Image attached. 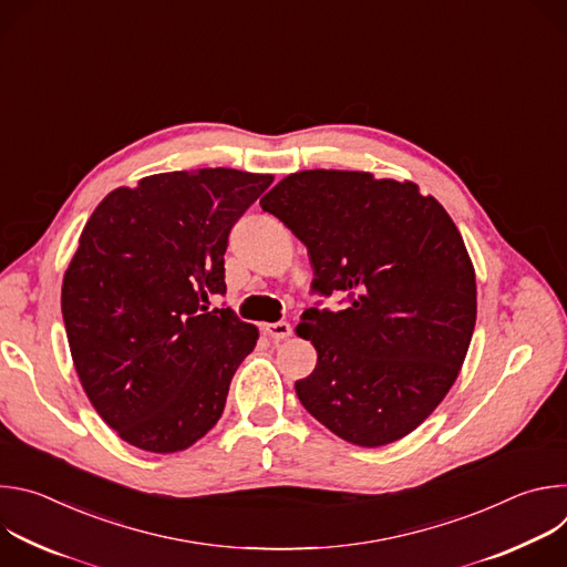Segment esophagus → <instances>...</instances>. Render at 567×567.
Returning a JSON list of instances; mask_svg holds the SVG:
<instances>
[{"label":"esophagus","mask_w":567,"mask_h":567,"mask_svg":"<svg viewBox=\"0 0 567 567\" xmlns=\"http://www.w3.org/2000/svg\"><path fill=\"white\" fill-rule=\"evenodd\" d=\"M265 332H267L274 341H282V339L291 337V326H289V322H285V320H280V322H267Z\"/></svg>","instance_id":"esophagus-1"}]
</instances>
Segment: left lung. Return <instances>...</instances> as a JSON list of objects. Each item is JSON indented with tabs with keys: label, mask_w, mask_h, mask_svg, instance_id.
Segmentation results:
<instances>
[{
	"label": "left lung",
	"mask_w": 567,
	"mask_h": 567,
	"mask_svg": "<svg viewBox=\"0 0 567 567\" xmlns=\"http://www.w3.org/2000/svg\"><path fill=\"white\" fill-rule=\"evenodd\" d=\"M302 241L311 289L346 293L307 309L296 334L318 361L296 381L311 417L374 449L413 433L464 363L477 311L475 269L444 206L413 182L359 171H302L262 199Z\"/></svg>",
	"instance_id": "1"
}]
</instances>
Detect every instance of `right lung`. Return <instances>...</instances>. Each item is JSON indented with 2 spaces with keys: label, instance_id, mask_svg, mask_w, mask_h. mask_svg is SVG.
I'll return each mask as SVG.
<instances>
[{
  "label": "right lung",
  "instance_id": "add662e5",
  "mask_svg": "<svg viewBox=\"0 0 567 567\" xmlns=\"http://www.w3.org/2000/svg\"><path fill=\"white\" fill-rule=\"evenodd\" d=\"M271 175L202 168L143 177L92 213L62 278L71 359L92 406L147 453H177L221 417L258 328L224 293L228 233Z\"/></svg>",
  "mask_w": 567,
  "mask_h": 567
}]
</instances>
